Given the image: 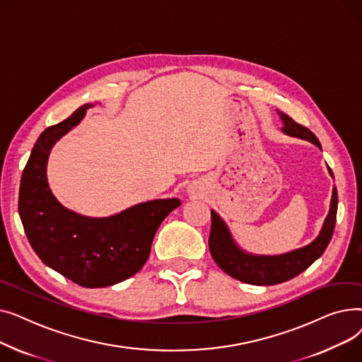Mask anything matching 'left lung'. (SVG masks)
<instances>
[{
    "mask_svg": "<svg viewBox=\"0 0 362 362\" xmlns=\"http://www.w3.org/2000/svg\"><path fill=\"white\" fill-rule=\"evenodd\" d=\"M277 114L284 124L281 130L286 135L310 141L311 144L321 148L320 141L310 129L296 123L288 114L279 110ZM329 173L333 177L330 167ZM336 214L337 189L333 187L329 214L325 220V224L321 227L320 235L310 245L281 255H252L239 248L229 229H227L226 223L214 210H211V232L210 238H208V246H210V252L214 261L224 273L243 283L258 284V286H270V284L283 283L296 277L322 255L334 232Z\"/></svg>",
    "mask_w": 362,
    "mask_h": 362,
    "instance_id": "left-lung-1",
    "label": "left lung"
}]
</instances>
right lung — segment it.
<instances>
[{
    "instance_id": "right-lung-1",
    "label": "right lung",
    "mask_w": 362,
    "mask_h": 362,
    "mask_svg": "<svg viewBox=\"0 0 362 362\" xmlns=\"http://www.w3.org/2000/svg\"><path fill=\"white\" fill-rule=\"evenodd\" d=\"M90 107L82 105L37 138L22 175L18 214L33 251L45 265L79 286L105 288L144 267L160 224L182 202L154 199L93 218L70 211L55 199L47 180L49 151Z\"/></svg>"
}]
</instances>
